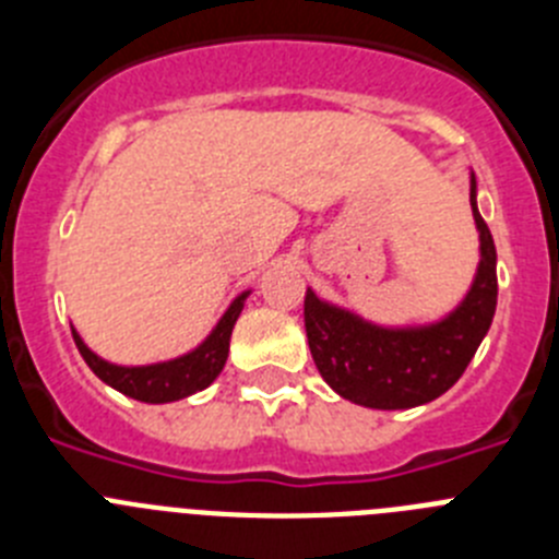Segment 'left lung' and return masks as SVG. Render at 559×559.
Here are the masks:
<instances>
[{
    "mask_svg": "<svg viewBox=\"0 0 559 559\" xmlns=\"http://www.w3.org/2000/svg\"><path fill=\"white\" fill-rule=\"evenodd\" d=\"M471 206L481 260L471 290L445 319L414 328H383L324 302L308 288L305 330L310 355L335 394L358 406L394 412L431 403L462 378L490 330L498 302L496 243L478 215L473 173Z\"/></svg>",
    "mask_w": 559,
    "mask_h": 559,
    "instance_id": "1",
    "label": "left lung"
}]
</instances>
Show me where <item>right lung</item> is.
I'll list each match as a JSON object with an SVG mask.
<instances>
[{"instance_id": "add662e5", "label": "right lung", "mask_w": 559, "mask_h": 559, "mask_svg": "<svg viewBox=\"0 0 559 559\" xmlns=\"http://www.w3.org/2000/svg\"><path fill=\"white\" fill-rule=\"evenodd\" d=\"M249 294L251 290H243L240 296H235V302L226 308L221 322L212 328V333L201 341L199 347L179 355V358L147 364V367H117V364H108V360H103L100 355H95L83 344L78 330H72V335H75V344L81 349L83 360L88 364V369L103 383L122 392L126 397L140 400V403H173V400L201 392V389H206L212 380L218 378L226 364V355H229L231 328H235L237 316L243 310Z\"/></svg>"}]
</instances>
